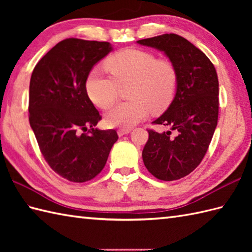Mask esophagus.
I'll return each instance as SVG.
<instances>
[{
	"label": "esophagus",
	"instance_id": "obj_1",
	"mask_svg": "<svg viewBox=\"0 0 252 252\" xmlns=\"http://www.w3.org/2000/svg\"><path fill=\"white\" fill-rule=\"evenodd\" d=\"M131 131H132V129H119V130H118V135L123 136L126 134H129Z\"/></svg>",
	"mask_w": 252,
	"mask_h": 252
}]
</instances>
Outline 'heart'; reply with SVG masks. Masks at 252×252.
I'll return each instance as SVG.
<instances>
[{
  "mask_svg": "<svg viewBox=\"0 0 252 252\" xmlns=\"http://www.w3.org/2000/svg\"><path fill=\"white\" fill-rule=\"evenodd\" d=\"M105 66L111 76L94 68L85 80L90 99L100 108H108L118 97L119 85L131 82L130 100L121 101L105 115L110 126L131 127L147 117L149 110L163 111L172 101L178 87V71L169 61L137 49L122 50L107 58Z\"/></svg>",
  "mask_w": 252,
  "mask_h": 252,
  "instance_id": "heart-1",
  "label": "heart"
}]
</instances>
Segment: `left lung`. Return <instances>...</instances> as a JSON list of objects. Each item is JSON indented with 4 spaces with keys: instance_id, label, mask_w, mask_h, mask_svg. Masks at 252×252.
Here are the masks:
<instances>
[{
    "instance_id": "left-lung-1",
    "label": "left lung",
    "mask_w": 252,
    "mask_h": 252,
    "mask_svg": "<svg viewBox=\"0 0 252 252\" xmlns=\"http://www.w3.org/2000/svg\"><path fill=\"white\" fill-rule=\"evenodd\" d=\"M164 53L178 71V87L168 109L153 123L170 126L148 130L143 161L155 178L174 181L192 172L210 145L218 125L219 80L210 60L189 41L174 33L138 40ZM176 130L173 137L170 131Z\"/></svg>"
}]
</instances>
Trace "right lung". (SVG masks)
<instances>
[{"instance_id":"add662e5","label":"right lung","mask_w":252,"mask_h":252,"mask_svg":"<svg viewBox=\"0 0 252 252\" xmlns=\"http://www.w3.org/2000/svg\"><path fill=\"white\" fill-rule=\"evenodd\" d=\"M112 51L109 42L66 39L41 58L31 74L29 122L46 162L68 181L83 183L104 169L118 140L116 130H98L101 119L85 80Z\"/></svg>"}]
</instances>
